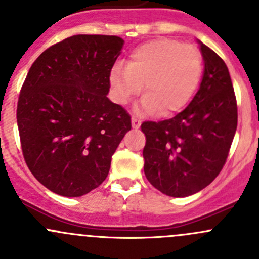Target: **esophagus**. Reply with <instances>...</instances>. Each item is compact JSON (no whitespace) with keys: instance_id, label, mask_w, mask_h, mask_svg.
I'll use <instances>...</instances> for the list:
<instances>
[{"instance_id":"1","label":"esophagus","mask_w":259,"mask_h":259,"mask_svg":"<svg viewBox=\"0 0 259 259\" xmlns=\"http://www.w3.org/2000/svg\"><path fill=\"white\" fill-rule=\"evenodd\" d=\"M140 125H142V121H140V120L138 119V117L133 116L132 117V126L134 127V129H139Z\"/></svg>"}]
</instances>
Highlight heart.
Returning <instances> with one entry per match:
<instances>
[{
	"instance_id": "1",
	"label": "heart",
	"mask_w": 259,
	"mask_h": 259,
	"mask_svg": "<svg viewBox=\"0 0 259 259\" xmlns=\"http://www.w3.org/2000/svg\"><path fill=\"white\" fill-rule=\"evenodd\" d=\"M203 70L202 54L192 45L171 38H156L138 46L126 66L117 64L110 74L115 100L129 103L144 83L142 109L160 110L163 116L178 113L192 99Z\"/></svg>"
}]
</instances>
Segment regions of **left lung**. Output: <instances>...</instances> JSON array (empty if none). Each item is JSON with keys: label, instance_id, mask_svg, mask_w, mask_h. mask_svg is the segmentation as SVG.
Returning <instances> with one entry per match:
<instances>
[{"label": "left lung", "instance_id": "8db88e82", "mask_svg": "<svg viewBox=\"0 0 259 259\" xmlns=\"http://www.w3.org/2000/svg\"><path fill=\"white\" fill-rule=\"evenodd\" d=\"M198 42L204 72L193 100L171 119L142 124L145 177L169 197H188L209 185L226 164L237 130L228 67L213 50Z\"/></svg>", "mask_w": 259, "mask_h": 259}]
</instances>
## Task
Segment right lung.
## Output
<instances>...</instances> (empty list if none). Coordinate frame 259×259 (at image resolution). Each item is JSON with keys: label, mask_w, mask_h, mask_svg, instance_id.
<instances>
[{"label": "right lung", "mask_w": 259, "mask_h": 259, "mask_svg": "<svg viewBox=\"0 0 259 259\" xmlns=\"http://www.w3.org/2000/svg\"><path fill=\"white\" fill-rule=\"evenodd\" d=\"M122 45L117 36H71L45 50L26 76L17 104L23 158L56 194L81 197L98 188L132 129L130 115L108 98Z\"/></svg>", "instance_id": "1"}]
</instances>
